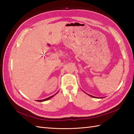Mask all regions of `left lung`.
Segmentation results:
<instances>
[{
  "label": "left lung",
  "mask_w": 134,
  "mask_h": 134,
  "mask_svg": "<svg viewBox=\"0 0 134 134\" xmlns=\"http://www.w3.org/2000/svg\"><path fill=\"white\" fill-rule=\"evenodd\" d=\"M87 94V93H86ZM88 95H89V96H90V97H94V98H98V97H94V96H91V95H90V94H88ZM100 98H101V97H100Z\"/></svg>",
  "instance_id": "1"
}]
</instances>
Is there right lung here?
Wrapping results in <instances>:
<instances>
[{
    "mask_svg": "<svg viewBox=\"0 0 134 134\" xmlns=\"http://www.w3.org/2000/svg\"><path fill=\"white\" fill-rule=\"evenodd\" d=\"M58 92H57L56 93H55V94L54 95H53V96H51V97H48V98H45V99H41V100H37V101H38V102H42V101H47V100H48V99H51V98H52L54 96H55L57 93H58Z\"/></svg>",
    "mask_w": 134,
    "mask_h": 134,
    "instance_id": "right-lung-1",
    "label": "right lung"
}]
</instances>
